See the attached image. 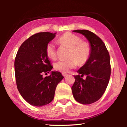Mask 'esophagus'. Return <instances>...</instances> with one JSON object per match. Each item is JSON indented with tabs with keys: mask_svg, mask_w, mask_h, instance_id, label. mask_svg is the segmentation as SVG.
Returning a JSON list of instances; mask_svg holds the SVG:
<instances>
[{
	"mask_svg": "<svg viewBox=\"0 0 127 127\" xmlns=\"http://www.w3.org/2000/svg\"><path fill=\"white\" fill-rule=\"evenodd\" d=\"M62 74H63V76L64 77H66V76H68V74L67 73H62Z\"/></svg>",
	"mask_w": 127,
	"mask_h": 127,
	"instance_id": "1",
	"label": "esophagus"
}]
</instances>
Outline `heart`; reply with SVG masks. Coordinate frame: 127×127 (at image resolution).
<instances>
[{"label": "heart", "mask_w": 127, "mask_h": 127, "mask_svg": "<svg viewBox=\"0 0 127 127\" xmlns=\"http://www.w3.org/2000/svg\"><path fill=\"white\" fill-rule=\"evenodd\" d=\"M59 42L70 48L68 55L69 59L60 60L54 64L56 70L62 73H66L76 67L77 62L83 64L87 61L91 53V49L87 42L82 41L79 36L72 33L64 34L59 38ZM46 54L51 59L57 57V49L54 42L50 41L46 46Z\"/></svg>", "instance_id": "1"}]
</instances>
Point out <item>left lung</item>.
Wrapping results in <instances>:
<instances>
[{
	"label": "left lung",
	"mask_w": 127,
	"mask_h": 127,
	"mask_svg": "<svg viewBox=\"0 0 127 127\" xmlns=\"http://www.w3.org/2000/svg\"><path fill=\"white\" fill-rule=\"evenodd\" d=\"M84 35L89 41L91 53L89 58L74 76L72 87L73 97L81 104H91L102 97L108 85L111 74L110 55L105 44L94 33L86 30L73 31ZM85 75L87 78L82 77Z\"/></svg>",
	"instance_id": "8db88e82"
}]
</instances>
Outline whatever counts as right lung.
<instances>
[{
	"label": "right lung",
	"instance_id": "obj_1",
	"mask_svg": "<svg viewBox=\"0 0 127 127\" xmlns=\"http://www.w3.org/2000/svg\"><path fill=\"white\" fill-rule=\"evenodd\" d=\"M56 33H37L22 43L14 61L17 87L22 97L30 105L42 106L52 101L56 87L63 79L61 73L52 71L53 66L46 54L48 43Z\"/></svg>",
	"mask_w": 127,
	"mask_h": 127
}]
</instances>
